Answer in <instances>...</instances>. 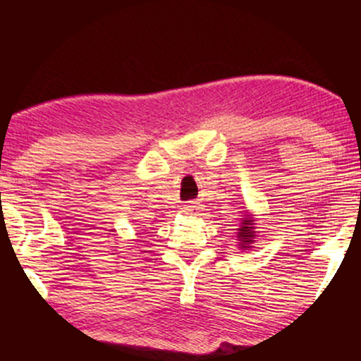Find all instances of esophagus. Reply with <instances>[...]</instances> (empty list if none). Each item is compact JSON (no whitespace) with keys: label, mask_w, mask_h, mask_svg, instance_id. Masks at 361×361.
I'll list each match as a JSON object with an SVG mask.
<instances>
[{"label":"esophagus","mask_w":361,"mask_h":361,"mask_svg":"<svg viewBox=\"0 0 361 361\" xmlns=\"http://www.w3.org/2000/svg\"><path fill=\"white\" fill-rule=\"evenodd\" d=\"M185 212L190 214V215L197 214V212H198V205L195 204V202H190V204L185 205Z\"/></svg>","instance_id":"34e87169"}]
</instances>
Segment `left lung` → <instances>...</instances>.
<instances>
[{
    "instance_id": "1",
    "label": "left lung",
    "mask_w": 361,
    "mask_h": 361,
    "mask_svg": "<svg viewBox=\"0 0 361 361\" xmlns=\"http://www.w3.org/2000/svg\"><path fill=\"white\" fill-rule=\"evenodd\" d=\"M239 233H238V241H239V246H241V250H250L252 247L251 244L255 243V221H252L251 217H246L244 221L241 222V227H239Z\"/></svg>"
}]
</instances>
